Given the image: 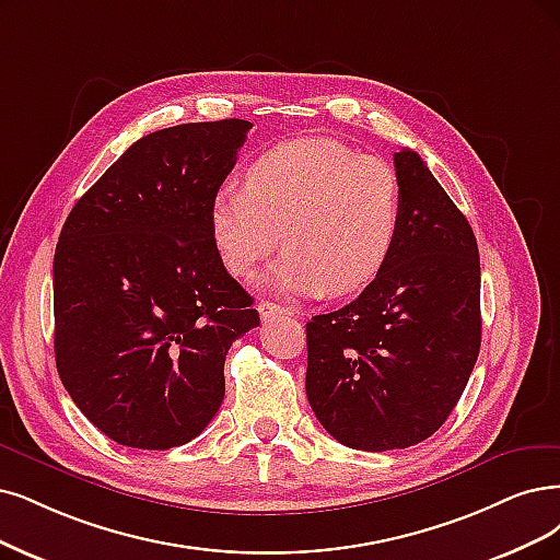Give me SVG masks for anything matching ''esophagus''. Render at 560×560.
<instances>
[{"mask_svg": "<svg viewBox=\"0 0 560 560\" xmlns=\"http://www.w3.org/2000/svg\"><path fill=\"white\" fill-rule=\"evenodd\" d=\"M258 312L265 320L269 318H277V316H295V308L293 306H281L275 302H260L258 304Z\"/></svg>", "mask_w": 560, "mask_h": 560, "instance_id": "1", "label": "esophagus"}]
</instances>
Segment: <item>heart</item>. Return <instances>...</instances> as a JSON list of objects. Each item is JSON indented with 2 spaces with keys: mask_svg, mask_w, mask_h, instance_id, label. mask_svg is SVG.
<instances>
[{
  "mask_svg": "<svg viewBox=\"0 0 560 560\" xmlns=\"http://www.w3.org/2000/svg\"><path fill=\"white\" fill-rule=\"evenodd\" d=\"M401 184L381 159L332 138H300L262 152L244 189L225 184L210 205V233L235 277H252L279 242L265 275L283 295H348L374 281L397 242Z\"/></svg>",
  "mask_w": 560,
  "mask_h": 560,
  "instance_id": "heart-1",
  "label": "heart"
}]
</instances>
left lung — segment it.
I'll return each mask as SVG.
<instances>
[{
	"label": "left lung",
	"mask_w": 560,
	"mask_h": 560,
	"mask_svg": "<svg viewBox=\"0 0 560 560\" xmlns=\"http://www.w3.org/2000/svg\"><path fill=\"white\" fill-rule=\"evenodd\" d=\"M401 223L358 300L306 323V397L341 445L404 450L457 406L480 353V252L418 152L395 154Z\"/></svg>",
	"instance_id": "8db88e82"
}]
</instances>
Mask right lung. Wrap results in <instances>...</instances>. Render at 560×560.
I'll use <instances>...</instances> for the list:
<instances>
[{"label":"right lung","instance_id":"add662e5","mask_svg":"<svg viewBox=\"0 0 560 560\" xmlns=\"http://www.w3.org/2000/svg\"><path fill=\"white\" fill-rule=\"evenodd\" d=\"M254 124H179L136 140L82 196L52 262L55 362L119 445L171 450L223 401L228 348L260 325L225 272L210 205Z\"/></svg>","mask_w":560,"mask_h":560}]
</instances>
